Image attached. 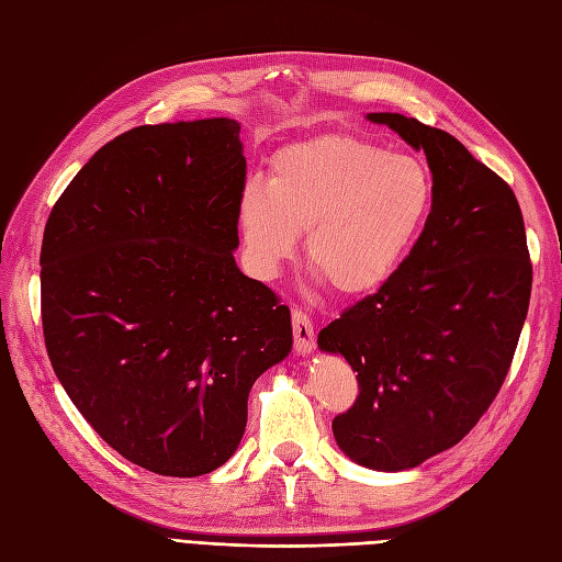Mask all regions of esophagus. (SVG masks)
Listing matches in <instances>:
<instances>
[{"mask_svg":"<svg viewBox=\"0 0 562 562\" xmlns=\"http://www.w3.org/2000/svg\"><path fill=\"white\" fill-rule=\"evenodd\" d=\"M293 337L297 353H310L314 349V323L310 321L307 312L293 310Z\"/></svg>","mask_w":562,"mask_h":562,"instance_id":"obj_1","label":"esophagus"}]
</instances>
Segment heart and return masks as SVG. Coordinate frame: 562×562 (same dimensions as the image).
Instances as JSON below:
<instances>
[{
    "mask_svg": "<svg viewBox=\"0 0 562 562\" xmlns=\"http://www.w3.org/2000/svg\"><path fill=\"white\" fill-rule=\"evenodd\" d=\"M434 180L411 155H389L351 133L281 147L267 184L248 182L236 201L244 244L274 274L307 232L304 258L342 295L378 291L396 274L431 213Z\"/></svg>",
    "mask_w": 562,
    "mask_h": 562,
    "instance_id": "obj_1",
    "label": "heart"
}]
</instances>
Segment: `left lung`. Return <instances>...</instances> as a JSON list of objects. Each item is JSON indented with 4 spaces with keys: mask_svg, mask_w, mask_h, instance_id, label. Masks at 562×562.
<instances>
[{
    "mask_svg": "<svg viewBox=\"0 0 562 562\" xmlns=\"http://www.w3.org/2000/svg\"><path fill=\"white\" fill-rule=\"evenodd\" d=\"M427 155L434 201L396 274L318 333L359 372L333 419L356 464L403 471L462 440L497 398L530 307L532 262L518 199L450 133L372 112Z\"/></svg>",
    "mask_w": 562,
    "mask_h": 562,
    "instance_id": "obj_1",
    "label": "left lung"
}]
</instances>
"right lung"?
Instances as JSON below:
<instances>
[{
  "label": "right lung",
  "instance_id": "obj_1",
  "mask_svg": "<svg viewBox=\"0 0 562 562\" xmlns=\"http://www.w3.org/2000/svg\"><path fill=\"white\" fill-rule=\"evenodd\" d=\"M234 119L131 128L65 187L42 241L50 366L95 434L159 475L239 448L248 394L293 347L291 310L234 262Z\"/></svg>",
  "mask_w": 562,
  "mask_h": 562
}]
</instances>
